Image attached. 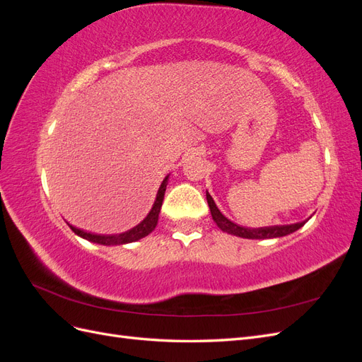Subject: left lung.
<instances>
[{
  "instance_id": "1",
  "label": "left lung",
  "mask_w": 362,
  "mask_h": 362,
  "mask_svg": "<svg viewBox=\"0 0 362 362\" xmlns=\"http://www.w3.org/2000/svg\"><path fill=\"white\" fill-rule=\"evenodd\" d=\"M206 202H208V205H210V210H211V216L214 218V222L217 223L218 228L222 229V231H225L228 234L243 237V238H276V237H284V235L298 231L300 226L305 225V222H300V223H294V225H281V226H269V228H258V229L243 228V226L235 225L231 221H228V218L221 211H218V208L216 206L213 198L208 192H206Z\"/></svg>"
}]
</instances>
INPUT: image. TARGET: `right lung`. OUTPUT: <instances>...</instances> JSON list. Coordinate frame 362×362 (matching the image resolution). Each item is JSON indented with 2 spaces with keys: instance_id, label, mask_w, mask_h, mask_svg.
<instances>
[{
  "instance_id": "obj_1",
  "label": "right lung",
  "mask_w": 362,
  "mask_h": 362,
  "mask_svg": "<svg viewBox=\"0 0 362 362\" xmlns=\"http://www.w3.org/2000/svg\"><path fill=\"white\" fill-rule=\"evenodd\" d=\"M166 185H168V177L164 178V181L161 182L158 193H157V199L154 202V206H152V210L149 211V214L146 216V218L141 223H139L137 226H134L133 229H129L127 233L122 234H117V235H98V234H92V233H86L83 229L75 228L72 225H69V228L72 231L80 235L86 240H89V242L93 243H100V245H105V246H110V245H125V243H131V242H136V240H140L146 237L148 234H151L154 231L157 222H158V214H160V208L163 205V198H164V192H166Z\"/></svg>"
}]
</instances>
